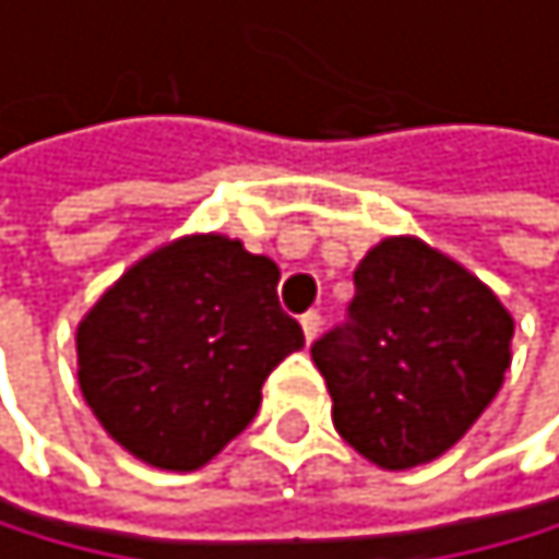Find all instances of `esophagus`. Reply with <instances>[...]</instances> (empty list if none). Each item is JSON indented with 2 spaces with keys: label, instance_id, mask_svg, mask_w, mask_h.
<instances>
[{
  "label": "esophagus",
  "instance_id": "1",
  "mask_svg": "<svg viewBox=\"0 0 559 559\" xmlns=\"http://www.w3.org/2000/svg\"><path fill=\"white\" fill-rule=\"evenodd\" d=\"M300 328H304V337L313 341L317 334H321V313H317V310H307V313L300 317Z\"/></svg>",
  "mask_w": 559,
  "mask_h": 559
}]
</instances>
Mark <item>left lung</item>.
<instances>
[{
	"label": "left lung",
	"mask_w": 559,
	"mask_h": 559,
	"mask_svg": "<svg viewBox=\"0 0 559 559\" xmlns=\"http://www.w3.org/2000/svg\"><path fill=\"white\" fill-rule=\"evenodd\" d=\"M512 317L485 283L416 238H385L355 270L345 324L310 345L334 427L389 472L472 430L509 369Z\"/></svg>",
	"instance_id": "1"
}]
</instances>
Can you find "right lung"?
Returning a JSON list of instances; mask_svg holds the SVG:
<instances>
[{"label":"right lung","mask_w":559,"mask_h":559,"mask_svg":"<svg viewBox=\"0 0 559 559\" xmlns=\"http://www.w3.org/2000/svg\"><path fill=\"white\" fill-rule=\"evenodd\" d=\"M276 283L273 259L225 235L135 262L78 328V379L102 427L153 467L207 464L252 424L270 372L304 348Z\"/></svg>","instance_id":"1"}]
</instances>
